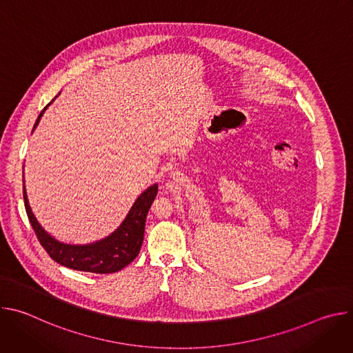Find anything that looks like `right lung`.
<instances>
[{
  "mask_svg": "<svg viewBox=\"0 0 353 353\" xmlns=\"http://www.w3.org/2000/svg\"><path fill=\"white\" fill-rule=\"evenodd\" d=\"M57 97V96H56ZM54 100V99H53ZM50 102L39 114L33 130L37 127L46 109L53 103ZM158 194V184L148 187L137 199L121 225L108 237L89 244H67L48 232L37 222L29 205V199L23 181V199L29 222L47 254L56 263L77 271L93 274H112L123 270L139 254L143 241L145 219Z\"/></svg>",
  "mask_w": 353,
  "mask_h": 353,
  "instance_id": "right-lung-1",
  "label": "right lung"
}]
</instances>
